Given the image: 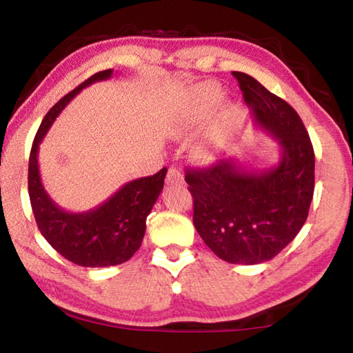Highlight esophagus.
<instances>
[{
	"mask_svg": "<svg viewBox=\"0 0 353 353\" xmlns=\"http://www.w3.org/2000/svg\"><path fill=\"white\" fill-rule=\"evenodd\" d=\"M166 183L168 185H181L183 183V174L179 168H170L168 174H166Z\"/></svg>",
	"mask_w": 353,
	"mask_h": 353,
	"instance_id": "34e87169",
	"label": "esophagus"
}]
</instances>
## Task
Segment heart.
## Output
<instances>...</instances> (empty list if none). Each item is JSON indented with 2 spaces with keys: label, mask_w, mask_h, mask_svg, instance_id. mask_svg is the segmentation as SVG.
I'll list each match as a JSON object with an SVG mask.
<instances>
[{
  "label": "heart",
  "mask_w": 353,
  "mask_h": 353,
  "mask_svg": "<svg viewBox=\"0 0 353 353\" xmlns=\"http://www.w3.org/2000/svg\"><path fill=\"white\" fill-rule=\"evenodd\" d=\"M223 98V92H221L219 85L214 82H207L202 83L198 88H196L193 93V107H194V117L196 118H207L212 115L214 107ZM241 126V118L238 115L236 110H225L219 118V123L214 130L213 135L208 137V139L201 143L196 149V155L201 160H212L214 159L221 149H223L229 140L234 137L238 129ZM193 128L191 126V119H182L174 126V134L176 135H185L188 130Z\"/></svg>",
  "instance_id": "1"
}]
</instances>
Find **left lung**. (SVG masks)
Listing matches in <instances>:
<instances>
[{
  "mask_svg": "<svg viewBox=\"0 0 353 353\" xmlns=\"http://www.w3.org/2000/svg\"><path fill=\"white\" fill-rule=\"evenodd\" d=\"M255 124L277 139L282 157L248 171L235 160L187 170L193 224L221 260L259 265L276 256L305 224L314 191V151L301 117L252 76L232 71Z\"/></svg>",
  "mask_w": 353,
  "mask_h": 353,
  "instance_id": "8db88e82",
  "label": "left lung"
}]
</instances>
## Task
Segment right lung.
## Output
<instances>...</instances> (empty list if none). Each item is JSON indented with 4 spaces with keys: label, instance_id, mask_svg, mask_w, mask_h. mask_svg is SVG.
<instances>
[{
    "label": "right lung",
    "instance_id": "right-lung-1",
    "mask_svg": "<svg viewBox=\"0 0 353 353\" xmlns=\"http://www.w3.org/2000/svg\"><path fill=\"white\" fill-rule=\"evenodd\" d=\"M112 73L113 70L99 71L52 105L35 134L29 155L28 190L40 234L68 261L85 268L121 265L139 250L145 236L146 218L163 188L166 176V168H162L154 176L135 179L97 208L82 213L65 212L48 196L37 162L40 141L59 113L82 88L109 79Z\"/></svg>",
    "mask_w": 353,
    "mask_h": 353
}]
</instances>
